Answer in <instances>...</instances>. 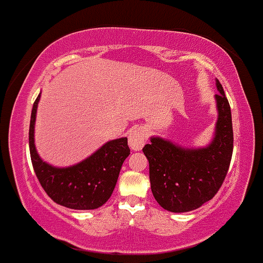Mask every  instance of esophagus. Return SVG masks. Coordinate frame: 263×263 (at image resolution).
Returning a JSON list of instances; mask_svg holds the SVG:
<instances>
[{"label": "esophagus", "instance_id": "1", "mask_svg": "<svg viewBox=\"0 0 263 263\" xmlns=\"http://www.w3.org/2000/svg\"><path fill=\"white\" fill-rule=\"evenodd\" d=\"M146 142V132L141 127H132L128 132V146L132 151H140Z\"/></svg>", "mask_w": 263, "mask_h": 263}]
</instances>
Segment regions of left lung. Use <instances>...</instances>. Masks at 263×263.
<instances>
[{"mask_svg":"<svg viewBox=\"0 0 263 263\" xmlns=\"http://www.w3.org/2000/svg\"><path fill=\"white\" fill-rule=\"evenodd\" d=\"M215 95L217 121L206 146H182L160 136L149 137L143 154L149 163V182L154 197L170 212L182 213L212 200L222 186L233 151L230 103L220 81Z\"/></svg>","mask_w":263,"mask_h":263,"instance_id":"1","label":"left lung"}]
</instances>
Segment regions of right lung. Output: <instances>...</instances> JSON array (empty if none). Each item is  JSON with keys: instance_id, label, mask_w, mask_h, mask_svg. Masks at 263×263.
<instances>
[{"instance_id": "right-lung-1", "label": "right lung", "mask_w": 263, "mask_h": 263, "mask_svg": "<svg viewBox=\"0 0 263 263\" xmlns=\"http://www.w3.org/2000/svg\"><path fill=\"white\" fill-rule=\"evenodd\" d=\"M41 92L33 103L30 122V154L32 166L42 189L52 201L71 210H96L108 201L129 148L127 137L103 143L80 162L59 167L41 158L34 145V125Z\"/></svg>"}]
</instances>
